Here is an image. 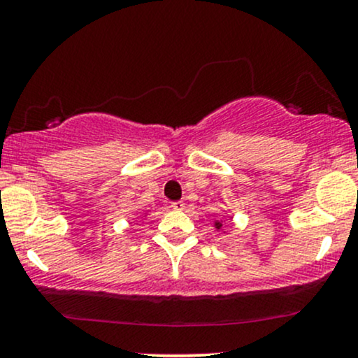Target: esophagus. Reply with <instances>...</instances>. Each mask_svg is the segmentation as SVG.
<instances>
[{"mask_svg":"<svg viewBox=\"0 0 358 358\" xmlns=\"http://www.w3.org/2000/svg\"><path fill=\"white\" fill-rule=\"evenodd\" d=\"M171 208H173V210H183L185 203L182 202V200H176V202L171 203Z\"/></svg>","mask_w":358,"mask_h":358,"instance_id":"34e87169","label":"esophagus"}]
</instances>
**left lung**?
I'll return each mask as SVG.
<instances>
[{"mask_svg": "<svg viewBox=\"0 0 358 358\" xmlns=\"http://www.w3.org/2000/svg\"><path fill=\"white\" fill-rule=\"evenodd\" d=\"M215 227H217V229H220V227H222V224H220V222H215Z\"/></svg>", "mask_w": 358, "mask_h": 358, "instance_id": "obj_1", "label": "left lung"}]
</instances>
